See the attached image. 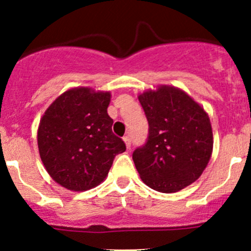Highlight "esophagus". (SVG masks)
Segmentation results:
<instances>
[{
    "label": "esophagus",
    "mask_w": 251,
    "mask_h": 251,
    "mask_svg": "<svg viewBox=\"0 0 251 251\" xmlns=\"http://www.w3.org/2000/svg\"><path fill=\"white\" fill-rule=\"evenodd\" d=\"M124 142H125V144H126V148L130 149V147H131V138L128 137V136H125V137H124Z\"/></svg>",
    "instance_id": "1"
}]
</instances>
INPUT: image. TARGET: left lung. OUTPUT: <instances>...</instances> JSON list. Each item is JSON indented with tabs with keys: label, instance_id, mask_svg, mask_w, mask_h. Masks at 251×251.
Segmentation results:
<instances>
[{
	"label": "left lung",
	"instance_id": "1",
	"mask_svg": "<svg viewBox=\"0 0 251 251\" xmlns=\"http://www.w3.org/2000/svg\"><path fill=\"white\" fill-rule=\"evenodd\" d=\"M149 124L148 140L132 154L142 181L174 193L201 177L212 153L210 119L184 91L159 86L138 96Z\"/></svg>",
	"mask_w": 251,
	"mask_h": 251
}]
</instances>
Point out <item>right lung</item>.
Returning <instances> with one entry per match:
<instances>
[{
    "mask_svg": "<svg viewBox=\"0 0 251 251\" xmlns=\"http://www.w3.org/2000/svg\"><path fill=\"white\" fill-rule=\"evenodd\" d=\"M109 103L110 92L76 87L45 111L37 130L40 156L50 176L64 188L80 192L98 186L115 155L126 151L111 131Z\"/></svg>",
    "mask_w": 251,
    "mask_h": 251,
    "instance_id": "obj_1",
    "label": "right lung"
}]
</instances>
